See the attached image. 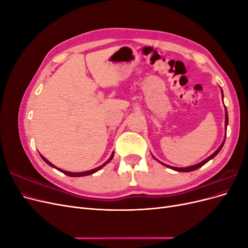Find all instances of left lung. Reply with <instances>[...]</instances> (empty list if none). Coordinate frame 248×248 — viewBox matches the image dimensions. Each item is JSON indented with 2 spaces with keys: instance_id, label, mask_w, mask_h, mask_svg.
Here are the masks:
<instances>
[{
  "instance_id": "1",
  "label": "left lung",
  "mask_w": 248,
  "mask_h": 248,
  "mask_svg": "<svg viewBox=\"0 0 248 248\" xmlns=\"http://www.w3.org/2000/svg\"><path fill=\"white\" fill-rule=\"evenodd\" d=\"M221 93H222V91H221ZM228 123H229V117H228V111H227V108H226V129H227V126H228ZM226 136H227V133H226ZM224 140L222 141V144L220 145V147L216 150V151L212 154V155H210L208 158H206L205 160H202V162H200V163H198V164H194V166H191V167H187V168H175V167H170V166H168V164H164V163H162L161 162V164H163V166H166V167H168V168H170V169H171V170H177V171H192V170H198V169H200L201 167H202L204 166V164H206L209 160H211L212 158H214V157L219 153V151L221 150V148L223 147V144H224ZM154 157V156H153ZM155 158V157H154Z\"/></svg>"
}]
</instances>
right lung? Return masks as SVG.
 I'll list each match as a JSON object with an SVG mask.
<instances>
[{
    "label": "right lung",
    "mask_w": 248,
    "mask_h": 248,
    "mask_svg": "<svg viewBox=\"0 0 248 248\" xmlns=\"http://www.w3.org/2000/svg\"><path fill=\"white\" fill-rule=\"evenodd\" d=\"M40 156H41V158L48 164V166H50L51 168H55V169H57L59 171H62L63 174H65V175H67V176H69V177H82V176H89V175H92V174H94V172H96V171H98L99 170H101L104 166H107V164H108V163L112 159V157H114V152H112V154L110 155L109 158H108L106 162H104L103 164H101L100 167L96 168V169H93V170H86V171H80V172H72V171H67V170H64L59 169V168L55 167L54 164H52V163H50V162L46 158V157H43L42 155H40Z\"/></svg>",
    "instance_id": "add662e5"
}]
</instances>
